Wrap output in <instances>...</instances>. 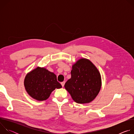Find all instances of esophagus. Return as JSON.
<instances>
[{
  "instance_id": "34e87169",
  "label": "esophagus",
  "mask_w": 134,
  "mask_h": 134,
  "mask_svg": "<svg viewBox=\"0 0 134 134\" xmlns=\"http://www.w3.org/2000/svg\"><path fill=\"white\" fill-rule=\"evenodd\" d=\"M65 82H63L61 83V84H62V85L63 87H64V85H65Z\"/></svg>"
}]
</instances>
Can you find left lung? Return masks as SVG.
I'll return each mask as SVG.
<instances>
[{"mask_svg": "<svg viewBox=\"0 0 134 134\" xmlns=\"http://www.w3.org/2000/svg\"><path fill=\"white\" fill-rule=\"evenodd\" d=\"M65 87L76 103H89L100 92L101 75L91 61L81 59L72 66L71 78L66 82Z\"/></svg>", "mask_w": 134, "mask_h": 134, "instance_id": "1", "label": "left lung"}]
</instances>
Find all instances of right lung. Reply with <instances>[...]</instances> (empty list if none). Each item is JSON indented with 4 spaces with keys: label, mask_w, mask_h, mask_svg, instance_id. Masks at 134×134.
<instances>
[{
    "label": "right lung",
    "mask_w": 134,
    "mask_h": 134,
    "mask_svg": "<svg viewBox=\"0 0 134 134\" xmlns=\"http://www.w3.org/2000/svg\"><path fill=\"white\" fill-rule=\"evenodd\" d=\"M24 86L30 96L38 101L47 100L53 90L62 87L53 72L39 67L26 75Z\"/></svg>",
    "instance_id": "right-lung-1"
}]
</instances>
